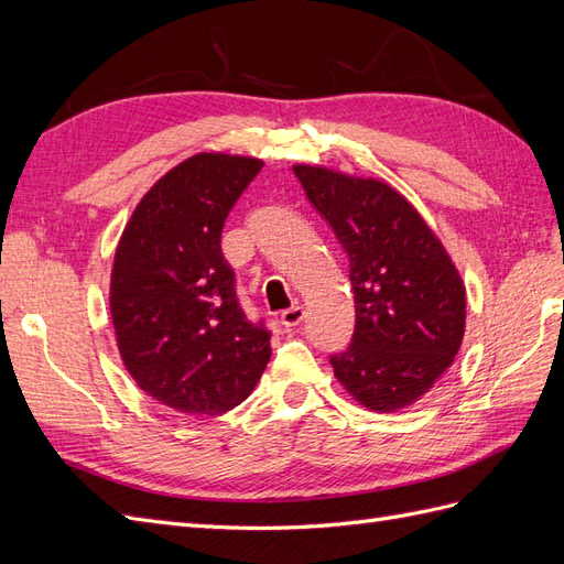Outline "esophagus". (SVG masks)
<instances>
[{"label":"esophagus","instance_id":"esophagus-1","mask_svg":"<svg viewBox=\"0 0 564 564\" xmlns=\"http://www.w3.org/2000/svg\"><path fill=\"white\" fill-rule=\"evenodd\" d=\"M280 319H282V324H284L286 329H296L299 324L305 319V311L301 308V305H294V308H286V311H282Z\"/></svg>","mask_w":564,"mask_h":564}]
</instances>
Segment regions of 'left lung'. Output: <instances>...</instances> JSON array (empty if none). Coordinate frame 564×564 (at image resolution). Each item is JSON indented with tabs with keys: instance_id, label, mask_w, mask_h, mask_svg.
<instances>
[{
	"instance_id": "1",
	"label": "left lung",
	"mask_w": 564,
	"mask_h": 564,
	"mask_svg": "<svg viewBox=\"0 0 564 564\" xmlns=\"http://www.w3.org/2000/svg\"><path fill=\"white\" fill-rule=\"evenodd\" d=\"M294 174L350 261L355 332L329 355L336 379L371 412H398L452 367L466 327L464 282L390 185L308 164Z\"/></svg>"
}]
</instances>
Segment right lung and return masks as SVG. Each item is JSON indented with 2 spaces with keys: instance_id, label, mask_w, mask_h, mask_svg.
<instances>
[{
  "instance_id": "right-lung-1",
  "label": "right lung",
  "mask_w": 564,
  "mask_h": 564,
  "mask_svg": "<svg viewBox=\"0 0 564 564\" xmlns=\"http://www.w3.org/2000/svg\"><path fill=\"white\" fill-rule=\"evenodd\" d=\"M202 152L150 187L117 245L110 313L124 367L152 400L218 416L245 402L270 360V329L242 311L220 232L261 172Z\"/></svg>"
}]
</instances>
